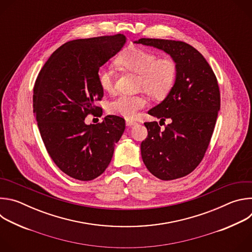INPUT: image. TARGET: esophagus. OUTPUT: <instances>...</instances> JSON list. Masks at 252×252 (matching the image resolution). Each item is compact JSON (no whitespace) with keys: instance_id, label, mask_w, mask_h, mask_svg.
<instances>
[{"instance_id":"1","label":"esophagus","mask_w":252,"mask_h":252,"mask_svg":"<svg viewBox=\"0 0 252 252\" xmlns=\"http://www.w3.org/2000/svg\"><path fill=\"white\" fill-rule=\"evenodd\" d=\"M126 126H130L135 125V124H136V122H135V121H133V120L126 119Z\"/></svg>"}]
</instances>
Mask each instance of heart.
Returning a JSON list of instances; mask_svg holds the SVG:
<instances>
[{
  "instance_id": "obj_1",
  "label": "heart",
  "mask_w": 252,
  "mask_h": 252,
  "mask_svg": "<svg viewBox=\"0 0 252 252\" xmlns=\"http://www.w3.org/2000/svg\"><path fill=\"white\" fill-rule=\"evenodd\" d=\"M116 63L123 69L138 74V88L158 98L166 96L176 81L177 63L173 59L158 58L155 52L140 47L132 46L125 50L117 57ZM96 80L104 92L114 91L116 74L111 67L100 66ZM147 104L148 98L142 94H119L107 104V110L113 115L133 119Z\"/></svg>"
}]
</instances>
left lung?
<instances>
[{
  "instance_id": "8db88e82",
  "label": "left lung",
  "mask_w": 252,
  "mask_h": 252,
  "mask_svg": "<svg viewBox=\"0 0 252 252\" xmlns=\"http://www.w3.org/2000/svg\"><path fill=\"white\" fill-rule=\"evenodd\" d=\"M134 43L162 50L177 63L172 90L149 111L170 124L160 129L158 122L145 123L149 133L140 145L142 161L161 181L184 177L200 163L209 146L220 109L217 77L203 56L185 42L142 38Z\"/></svg>"
}]
</instances>
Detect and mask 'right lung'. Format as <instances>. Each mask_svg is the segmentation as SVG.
I'll return each mask as SVG.
<instances>
[{
	"mask_svg": "<svg viewBox=\"0 0 252 252\" xmlns=\"http://www.w3.org/2000/svg\"><path fill=\"white\" fill-rule=\"evenodd\" d=\"M126 42L122 33L67 42L35 80L33 114L47 152L63 172L79 181H92L105 170L126 128L125 119L118 116H106L96 125L85 123L100 109L94 103L103 96L97 69Z\"/></svg>",
	"mask_w": 252,
	"mask_h": 252,
	"instance_id": "add662e5",
	"label": "right lung"
}]
</instances>
